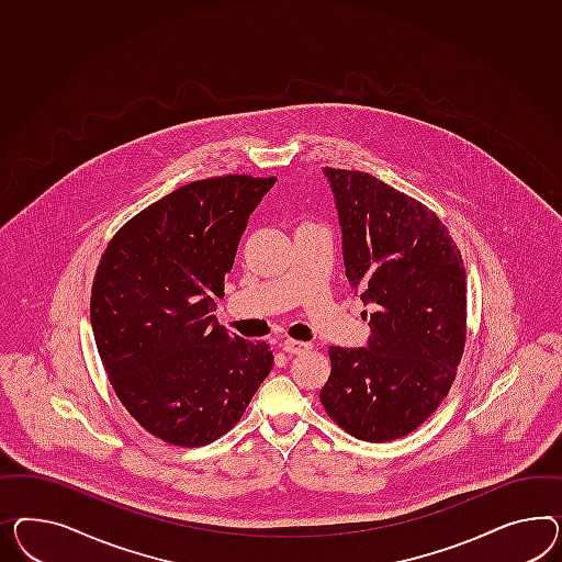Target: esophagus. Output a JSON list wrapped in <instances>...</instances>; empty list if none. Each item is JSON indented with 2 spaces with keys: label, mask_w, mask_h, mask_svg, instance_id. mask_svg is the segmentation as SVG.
<instances>
[{
  "label": "esophagus",
  "mask_w": 562,
  "mask_h": 562,
  "mask_svg": "<svg viewBox=\"0 0 562 562\" xmlns=\"http://www.w3.org/2000/svg\"><path fill=\"white\" fill-rule=\"evenodd\" d=\"M282 349L286 353H303L306 349H311V344L308 341H299V339H284Z\"/></svg>",
  "instance_id": "esophagus-1"
}]
</instances>
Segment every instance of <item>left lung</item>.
<instances>
[{
  "label": "left lung",
  "instance_id": "8db88e82",
  "mask_svg": "<svg viewBox=\"0 0 562 562\" xmlns=\"http://www.w3.org/2000/svg\"><path fill=\"white\" fill-rule=\"evenodd\" d=\"M349 286L370 308L366 348H329L321 403L353 438L391 441L448 395L467 339V272L448 228L364 171L323 167ZM368 315V311H364Z\"/></svg>",
  "mask_w": 562,
  "mask_h": 562
}]
</instances>
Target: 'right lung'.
<instances>
[{
	"mask_svg": "<svg viewBox=\"0 0 562 562\" xmlns=\"http://www.w3.org/2000/svg\"><path fill=\"white\" fill-rule=\"evenodd\" d=\"M276 178L188 183L133 216L108 243L90 317L112 389L149 434L196 448L227 434L270 374L266 341L214 321L249 214Z\"/></svg>",
	"mask_w": 562,
	"mask_h": 562,
	"instance_id": "add662e5",
	"label": "right lung"
}]
</instances>
